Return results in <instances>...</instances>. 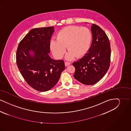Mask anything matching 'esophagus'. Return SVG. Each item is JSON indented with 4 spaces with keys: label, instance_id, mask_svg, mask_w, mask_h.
Wrapping results in <instances>:
<instances>
[{
    "label": "esophagus",
    "instance_id": "34e87169",
    "mask_svg": "<svg viewBox=\"0 0 131 131\" xmlns=\"http://www.w3.org/2000/svg\"><path fill=\"white\" fill-rule=\"evenodd\" d=\"M71 64V63L69 62H65V65L66 66H68L69 65H70Z\"/></svg>",
    "mask_w": 131,
    "mask_h": 131
}]
</instances>
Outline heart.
<instances>
[{"instance_id":"b5f03b06","label":"heart","mask_w":131,"mask_h":131,"mask_svg":"<svg viewBox=\"0 0 131 131\" xmlns=\"http://www.w3.org/2000/svg\"><path fill=\"white\" fill-rule=\"evenodd\" d=\"M56 39L50 43L53 55L58 59L62 58L67 47L69 52L66 58L71 60L75 56L81 58L87 53L92 41V33L86 27L68 26L58 32Z\"/></svg>"}]
</instances>
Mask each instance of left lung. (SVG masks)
Masks as SVG:
<instances>
[{
  "label": "left lung",
  "mask_w": 131,
  "mask_h": 131,
  "mask_svg": "<svg viewBox=\"0 0 131 131\" xmlns=\"http://www.w3.org/2000/svg\"><path fill=\"white\" fill-rule=\"evenodd\" d=\"M92 42L88 52L73 63L74 77L84 84L93 85L100 81L108 71L111 63L110 42L106 33L98 25L91 26Z\"/></svg>",
  "instance_id": "left-lung-1"
}]
</instances>
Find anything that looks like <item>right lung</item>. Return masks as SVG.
I'll return each instance as SVG.
<instances>
[{
  "instance_id": "1",
  "label": "right lung",
  "mask_w": 131,
  "mask_h": 131,
  "mask_svg": "<svg viewBox=\"0 0 131 131\" xmlns=\"http://www.w3.org/2000/svg\"><path fill=\"white\" fill-rule=\"evenodd\" d=\"M52 26L31 29L19 42L16 52V62L27 83L41 92L54 87L65 70L63 60L50 57V40L54 32ZM32 51V56L30 51Z\"/></svg>"
}]
</instances>
